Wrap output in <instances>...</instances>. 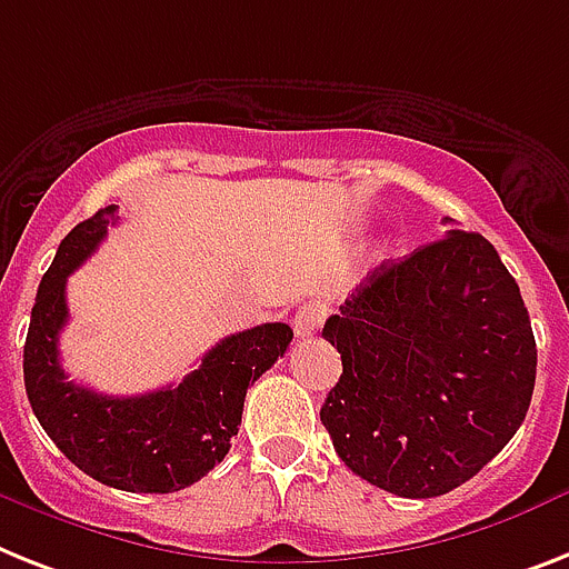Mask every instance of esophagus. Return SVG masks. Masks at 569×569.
Wrapping results in <instances>:
<instances>
[{"instance_id": "esophagus-1", "label": "esophagus", "mask_w": 569, "mask_h": 569, "mask_svg": "<svg viewBox=\"0 0 569 569\" xmlns=\"http://www.w3.org/2000/svg\"><path fill=\"white\" fill-rule=\"evenodd\" d=\"M322 319H326V311H322L319 305H302L293 317V335L299 337V340L313 337L319 331V326H322Z\"/></svg>"}]
</instances>
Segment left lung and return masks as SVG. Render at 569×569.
I'll list each match as a JSON object with an SVG mask.
<instances>
[{"label":"left lung","mask_w":569,"mask_h":569,"mask_svg":"<svg viewBox=\"0 0 569 569\" xmlns=\"http://www.w3.org/2000/svg\"><path fill=\"white\" fill-rule=\"evenodd\" d=\"M322 337L342 375L319 419L337 457L389 495H448L527 419L538 369L529 311L482 234L450 229L380 264Z\"/></svg>","instance_id":"obj_1"}]
</instances>
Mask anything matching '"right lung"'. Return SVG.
I'll return each instance as SVG.
<instances>
[{"mask_svg": "<svg viewBox=\"0 0 569 569\" xmlns=\"http://www.w3.org/2000/svg\"><path fill=\"white\" fill-rule=\"evenodd\" d=\"M116 206L78 223L58 247L31 308L22 372L37 421L63 457L92 480L121 491L171 495L214 468L232 448L247 387L288 351L293 331L264 322L229 335L177 387L144 396H101L69 380L60 366L66 279L98 250Z\"/></svg>", "mask_w": 569, "mask_h": 569, "instance_id": "add662e5", "label": "right lung"}]
</instances>
